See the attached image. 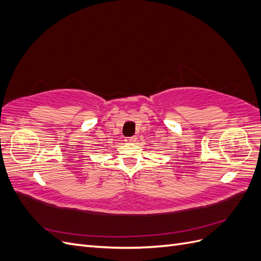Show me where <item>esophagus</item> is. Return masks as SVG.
Listing matches in <instances>:
<instances>
[{
	"instance_id": "obj_1",
	"label": "esophagus",
	"mask_w": 261,
	"mask_h": 261,
	"mask_svg": "<svg viewBox=\"0 0 261 261\" xmlns=\"http://www.w3.org/2000/svg\"><path fill=\"white\" fill-rule=\"evenodd\" d=\"M126 143H134V141H136V137H129V138H126L125 139Z\"/></svg>"
}]
</instances>
